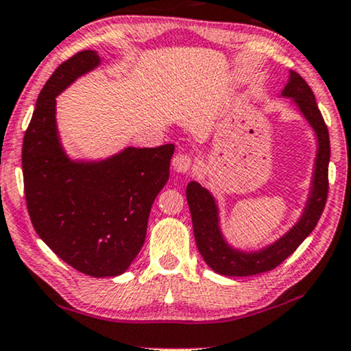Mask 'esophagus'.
I'll use <instances>...</instances> for the list:
<instances>
[{"label": "esophagus", "mask_w": 351, "mask_h": 351, "mask_svg": "<svg viewBox=\"0 0 351 351\" xmlns=\"http://www.w3.org/2000/svg\"><path fill=\"white\" fill-rule=\"evenodd\" d=\"M192 165H193V159L190 154H185V153H179L176 154L174 159H172V166H174V169L177 172H189L192 169Z\"/></svg>", "instance_id": "obj_1"}]
</instances>
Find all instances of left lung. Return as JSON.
Wrapping results in <instances>:
<instances>
[{"label":"left lung","instance_id":"1","mask_svg":"<svg viewBox=\"0 0 351 351\" xmlns=\"http://www.w3.org/2000/svg\"><path fill=\"white\" fill-rule=\"evenodd\" d=\"M282 95L293 98V101L297 103L302 114L306 117L317 136L315 177H313V186L306 208L297 224L284 237H280L276 243L259 250V252L243 253L240 250L232 248L222 237L219 217H217V204L213 195L206 189H203L198 182H190L186 185V202H189L190 213H192L195 242H197L198 252L206 261V265L217 274L245 277L274 269L311 234L324 211L327 192H329V130H327L326 122L316 104L315 93L302 75L290 71L289 80H287Z\"/></svg>","mask_w":351,"mask_h":351}]
</instances>
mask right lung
<instances>
[{"mask_svg": "<svg viewBox=\"0 0 351 351\" xmlns=\"http://www.w3.org/2000/svg\"><path fill=\"white\" fill-rule=\"evenodd\" d=\"M99 64L93 49L67 59L36 99L22 145L27 209L40 239L92 277L124 272L143 247L149 211L169 179L174 145L125 148L98 162L72 161L59 143L56 97Z\"/></svg>", "mask_w": 351, "mask_h": 351, "instance_id": "right-lung-1", "label": "right lung"}]
</instances>
